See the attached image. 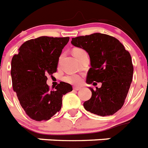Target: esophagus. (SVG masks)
<instances>
[{"mask_svg": "<svg viewBox=\"0 0 148 148\" xmlns=\"http://www.w3.org/2000/svg\"><path fill=\"white\" fill-rule=\"evenodd\" d=\"M73 88H74V90H76V91H79L81 89V88H80V87H74Z\"/></svg>", "mask_w": 148, "mask_h": 148, "instance_id": "obj_1", "label": "esophagus"}]
</instances>
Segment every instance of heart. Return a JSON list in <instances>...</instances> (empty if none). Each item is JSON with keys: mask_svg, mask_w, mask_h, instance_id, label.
Returning <instances> with one entry per match:
<instances>
[{"mask_svg": "<svg viewBox=\"0 0 148 148\" xmlns=\"http://www.w3.org/2000/svg\"><path fill=\"white\" fill-rule=\"evenodd\" d=\"M82 51H83V49L76 48L73 50V55H75ZM63 80L68 83L72 84V85H78V84L81 83L82 76L79 74H69L63 78Z\"/></svg>", "mask_w": 148, "mask_h": 148, "instance_id": "1", "label": "heart"}]
</instances>
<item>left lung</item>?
<instances>
[{
  "label": "left lung",
  "instance_id": "left-lung-1",
  "mask_svg": "<svg viewBox=\"0 0 148 148\" xmlns=\"http://www.w3.org/2000/svg\"><path fill=\"white\" fill-rule=\"evenodd\" d=\"M71 43L89 55L86 82H101V88H89L92 97L84 102L85 109L100 116L114 114L125 103L132 82L134 67L129 52L119 40L99 33L73 38Z\"/></svg>",
  "mask_w": 148,
  "mask_h": 148
}]
</instances>
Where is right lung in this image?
<instances>
[{
  "instance_id": "obj_1",
  "label": "right lung",
  "mask_w": 148,
  "mask_h": 148,
  "mask_svg": "<svg viewBox=\"0 0 148 148\" xmlns=\"http://www.w3.org/2000/svg\"><path fill=\"white\" fill-rule=\"evenodd\" d=\"M69 37L40 36L23 42L11 60L13 89L21 106L33 120L47 121L60 112L64 95L73 91L60 82L50 90L47 75L57 71L59 57Z\"/></svg>"
}]
</instances>
